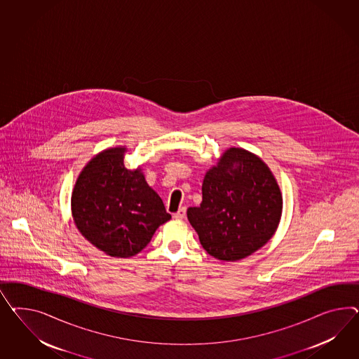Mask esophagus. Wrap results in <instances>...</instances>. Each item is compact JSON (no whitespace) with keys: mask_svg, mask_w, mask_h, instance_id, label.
<instances>
[{"mask_svg":"<svg viewBox=\"0 0 359 359\" xmlns=\"http://www.w3.org/2000/svg\"><path fill=\"white\" fill-rule=\"evenodd\" d=\"M185 212H187V209H185L184 206L180 208V209L174 214V218H176V219H183L185 217Z\"/></svg>","mask_w":359,"mask_h":359,"instance_id":"1","label":"esophagus"}]
</instances>
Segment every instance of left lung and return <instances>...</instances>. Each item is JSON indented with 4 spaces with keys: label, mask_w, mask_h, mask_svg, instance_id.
I'll return each mask as SVG.
<instances>
[{
    "label": "left lung",
    "mask_w": 359,
    "mask_h": 359,
    "mask_svg": "<svg viewBox=\"0 0 359 359\" xmlns=\"http://www.w3.org/2000/svg\"><path fill=\"white\" fill-rule=\"evenodd\" d=\"M281 189L260 156L229 147L203 182V201L187 217L205 251L238 262L269 242L282 215Z\"/></svg>",
    "instance_id": "8db88e82"
}]
</instances>
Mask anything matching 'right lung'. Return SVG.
Listing matches in <instances>:
<instances>
[{"label":"right lung","mask_w":359,"mask_h":359,"mask_svg":"<svg viewBox=\"0 0 359 359\" xmlns=\"http://www.w3.org/2000/svg\"><path fill=\"white\" fill-rule=\"evenodd\" d=\"M126 146L108 147L82 168L72 192V215L81 235L111 257H132L171 219L141 165L128 170Z\"/></svg>","instance_id":"1"}]
</instances>
